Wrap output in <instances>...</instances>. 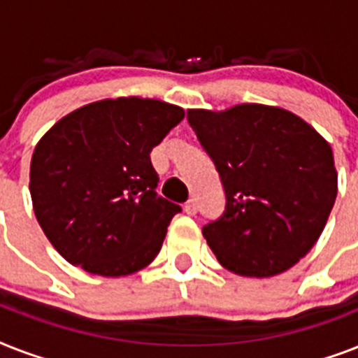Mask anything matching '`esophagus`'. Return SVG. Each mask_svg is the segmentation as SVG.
Masks as SVG:
<instances>
[{
	"mask_svg": "<svg viewBox=\"0 0 358 358\" xmlns=\"http://www.w3.org/2000/svg\"><path fill=\"white\" fill-rule=\"evenodd\" d=\"M184 212L187 213V215H196V212H199V206H196V201H187L185 202V206H184Z\"/></svg>",
	"mask_w": 358,
	"mask_h": 358,
	"instance_id": "1",
	"label": "esophagus"
}]
</instances>
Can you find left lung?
<instances>
[{"label":"left lung","mask_w":358,"mask_h":358,"mask_svg":"<svg viewBox=\"0 0 358 358\" xmlns=\"http://www.w3.org/2000/svg\"><path fill=\"white\" fill-rule=\"evenodd\" d=\"M187 120L227 193L223 217L202 229L219 264L241 277L288 271L322 236L336 201L331 145L277 106L187 109Z\"/></svg>","instance_id":"obj_1"}]
</instances>
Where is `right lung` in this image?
Segmentation results:
<instances>
[{
  "instance_id": "add662e5",
  "label": "right lung",
  "mask_w": 358,
  "mask_h": 358,
  "mask_svg": "<svg viewBox=\"0 0 358 358\" xmlns=\"http://www.w3.org/2000/svg\"><path fill=\"white\" fill-rule=\"evenodd\" d=\"M184 119L156 98L87 103L36 143L33 212L64 260L102 277H126L157 256L178 204L156 195L150 152Z\"/></svg>"
}]
</instances>
